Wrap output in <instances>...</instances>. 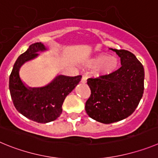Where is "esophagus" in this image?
I'll return each instance as SVG.
<instances>
[{
	"label": "esophagus",
	"instance_id": "34e87169",
	"mask_svg": "<svg viewBox=\"0 0 158 158\" xmlns=\"http://www.w3.org/2000/svg\"><path fill=\"white\" fill-rule=\"evenodd\" d=\"M81 82H82V83H86V76H82V79H81Z\"/></svg>",
	"mask_w": 158,
	"mask_h": 158
}]
</instances>
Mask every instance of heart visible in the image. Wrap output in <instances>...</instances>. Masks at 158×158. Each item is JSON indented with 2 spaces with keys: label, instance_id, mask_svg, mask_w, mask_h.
<instances>
[{
  "label": "heart",
  "instance_id": "1",
  "mask_svg": "<svg viewBox=\"0 0 158 158\" xmlns=\"http://www.w3.org/2000/svg\"><path fill=\"white\" fill-rule=\"evenodd\" d=\"M89 68H96L97 74L108 76L113 73L119 67V60L116 56H109L106 52H99L86 63Z\"/></svg>",
  "mask_w": 158,
  "mask_h": 158
}]
</instances>
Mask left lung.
Wrapping results in <instances>:
<instances>
[{
	"mask_svg": "<svg viewBox=\"0 0 158 158\" xmlns=\"http://www.w3.org/2000/svg\"><path fill=\"white\" fill-rule=\"evenodd\" d=\"M111 49L120 56L122 66L110 75L87 79L91 94L85 106L89 117L106 124L134 113L144 90V69L140 61L129 51Z\"/></svg>",
	"mask_w": 158,
	"mask_h": 158,
	"instance_id": "left-lung-1",
	"label": "left lung"
}]
</instances>
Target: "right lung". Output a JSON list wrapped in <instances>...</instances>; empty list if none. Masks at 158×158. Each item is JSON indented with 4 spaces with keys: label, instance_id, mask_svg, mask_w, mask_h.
I'll list each match as a JSON object with an SVG mask.
<instances>
[{
    "label": "right lung",
    "instance_id": "add662e5",
    "mask_svg": "<svg viewBox=\"0 0 158 158\" xmlns=\"http://www.w3.org/2000/svg\"><path fill=\"white\" fill-rule=\"evenodd\" d=\"M46 50L41 42L31 44L27 50L17 58L9 76V89L17 111L27 118L45 123L57 119L67 95L81 80V76H57L49 84L40 88L27 87L19 77V69L26 61L38 56L37 52Z\"/></svg>",
    "mask_w": 158,
    "mask_h": 158
}]
</instances>
